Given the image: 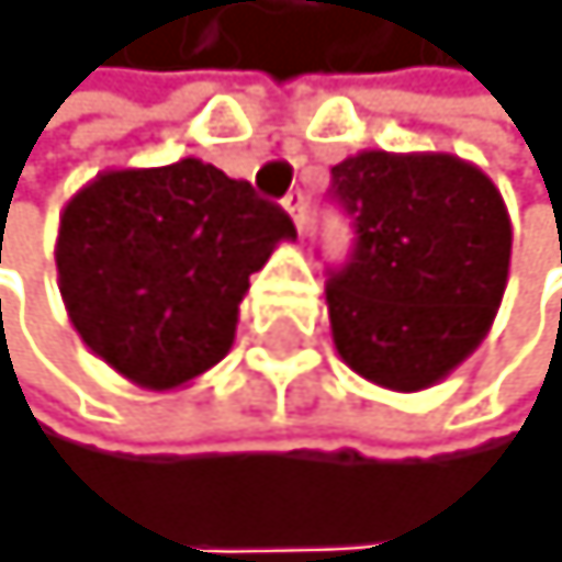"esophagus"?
<instances>
[{
    "instance_id": "1",
    "label": "esophagus",
    "mask_w": 562,
    "mask_h": 562,
    "mask_svg": "<svg viewBox=\"0 0 562 562\" xmlns=\"http://www.w3.org/2000/svg\"><path fill=\"white\" fill-rule=\"evenodd\" d=\"M283 205H286V213L294 216V227H297V232H305V194H301V191H290V194L283 198Z\"/></svg>"
}]
</instances>
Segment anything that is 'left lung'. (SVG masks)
Listing matches in <instances>:
<instances>
[{
    "mask_svg": "<svg viewBox=\"0 0 562 562\" xmlns=\"http://www.w3.org/2000/svg\"><path fill=\"white\" fill-rule=\"evenodd\" d=\"M353 254L327 272L341 360L379 386L427 390L486 338L512 224L486 172L449 154L368 150L330 168Z\"/></svg>",
    "mask_w": 562,
    "mask_h": 562,
    "instance_id": "left-lung-1",
    "label": "left lung"
}]
</instances>
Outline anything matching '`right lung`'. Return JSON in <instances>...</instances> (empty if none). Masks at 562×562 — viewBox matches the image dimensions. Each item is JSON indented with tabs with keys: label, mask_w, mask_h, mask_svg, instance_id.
I'll return each instance as SVG.
<instances>
[{
	"label": "right lung",
	"mask_w": 562,
	"mask_h": 562,
	"mask_svg": "<svg viewBox=\"0 0 562 562\" xmlns=\"http://www.w3.org/2000/svg\"><path fill=\"white\" fill-rule=\"evenodd\" d=\"M294 235L276 202L194 157L105 172L61 213V297L105 364L168 390L232 349L249 276Z\"/></svg>",
	"instance_id": "right-lung-1"
}]
</instances>
